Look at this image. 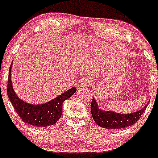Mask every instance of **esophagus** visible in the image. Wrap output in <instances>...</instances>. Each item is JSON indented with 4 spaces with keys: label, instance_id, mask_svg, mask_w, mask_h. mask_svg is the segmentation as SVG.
<instances>
[{
    "label": "esophagus",
    "instance_id": "obj_1",
    "mask_svg": "<svg viewBox=\"0 0 158 158\" xmlns=\"http://www.w3.org/2000/svg\"><path fill=\"white\" fill-rule=\"evenodd\" d=\"M94 81L93 79H92V78L90 77H88V78H85V79H82V81H81V85H82V86H90V85H92V84H93Z\"/></svg>",
    "mask_w": 158,
    "mask_h": 158
}]
</instances>
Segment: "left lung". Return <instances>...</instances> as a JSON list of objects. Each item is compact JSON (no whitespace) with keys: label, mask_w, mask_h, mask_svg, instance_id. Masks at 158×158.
Returning a JSON list of instances; mask_svg holds the SVG:
<instances>
[{"label":"left lung","mask_w":158,"mask_h":158,"mask_svg":"<svg viewBox=\"0 0 158 158\" xmlns=\"http://www.w3.org/2000/svg\"><path fill=\"white\" fill-rule=\"evenodd\" d=\"M146 109L147 106L136 112L123 114L111 111H102L98 108L95 98H92L91 103L92 118L98 126L106 129H121L135 125Z\"/></svg>","instance_id":"obj_1"}]
</instances>
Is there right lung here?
I'll use <instances>...</instances> for the list:
<instances>
[{
  "label": "right lung",
  "instance_id": "add662e5",
  "mask_svg": "<svg viewBox=\"0 0 158 158\" xmlns=\"http://www.w3.org/2000/svg\"><path fill=\"white\" fill-rule=\"evenodd\" d=\"M11 63L9 69L7 92L13 107L23 122L35 127L52 125L60 118L63 112V103L76 92L75 87L61 94L50 102L42 105H31L19 98L14 92L11 82Z\"/></svg>",
  "mask_w": 158,
  "mask_h": 158
}]
</instances>
